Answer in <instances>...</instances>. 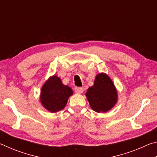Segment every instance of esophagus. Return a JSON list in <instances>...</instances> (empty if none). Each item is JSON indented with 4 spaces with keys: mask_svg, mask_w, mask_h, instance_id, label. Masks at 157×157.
I'll list each match as a JSON object with an SVG mask.
<instances>
[{
    "mask_svg": "<svg viewBox=\"0 0 157 157\" xmlns=\"http://www.w3.org/2000/svg\"><path fill=\"white\" fill-rule=\"evenodd\" d=\"M75 91L77 94H82L84 91V88L83 87H75Z\"/></svg>",
    "mask_w": 157,
    "mask_h": 157,
    "instance_id": "obj_1",
    "label": "esophagus"
}]
</instances>
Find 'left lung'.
I'll use <instances>...</instances> for the list:
<instances>
[{"label":"left lung","mask_w":157,"mask_h":157,"mask_svg":"<svg viewBox=\"0 0 157 157\" xmlns=\"http://www.w3.org/2000/svg\"><path fill=\"white\" fill-rule=\"evenodd\" d=\"M86 96L92 109L98 113L107 112L118 100L116 87L105 73L98 74L94 86L87 89Z\"/></svg>","instance_id":"1"}]
</instances>
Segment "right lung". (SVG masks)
<instances>
[{
  "mask_svg": "<svg viewBox=\"0 0 157 157\" xmlns=\"http://www.w3.org/2000/svg\"><path fill=\"white\" fill-rule=\"evenodd\" d=\"M73 94V90L70 87L63 84L57 76L53 75L42 86L41 103L50 112H57L66 107L68 98Z\"/></svg>",
  "mask_w": 157,
  "mask_h": 157,
  "instance_id": "1",
  "label": "right lung"
}]
</instances>
